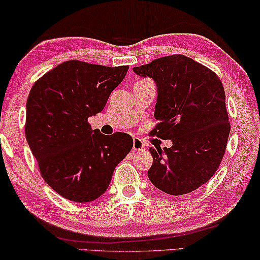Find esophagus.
<instances>
[{"mask_svg":"<svg viewBox=\"0 0 260 260\" xmlns=\"http://www.w3.org/2000/svg\"><path fill=\"white\" fill-rule=\"evenodd\" d=\"M133 150L134 151H143L145 150V144L140 138H134V145H133Z\"/></svg>","mask_w":260,"mask_h":260,"instance_id":"34e87169","label":"esophagus"}]
</instances>
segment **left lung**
<instances>
[{
	"label": "left lung",
	"instance_id": "left-lung-1",
	"mask_svg": "<svg viewBox=\"0 0 260 260\" xmlns=\"http://www.w3.org/2000/svg\"><path fill=\"white\" fill-rule=\"evenodd\" d=\"M140 77L154 80L158 96L151 135L172 139V147H150L147 176L164 192L182 196L214 175L231 133L222 83L208 68L184 55L156 58L135 67Z\"/></svg>",
	"mask_w": 260,
	"mask_h": 260
}]
</instances>
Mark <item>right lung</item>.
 Instances as JSON below:
<instances>
[{"label": "right lung", "mask_w": 260, "mask_h": 260, "mask_svg": "<svg viewBox=\"0 0 260 260\" xmlns=\"http://www.w3.org/2000/svg\"><path fill=\"white\" fill-rule=\"evenodd\" d=\"M127 66L63 62L37 80L26 102L25 136L44 180L71 202L88 203L107 190L114 169L133 148L130 135H102L87 118L105 108Z\"/></svg>", "instance_id": "obj_1"}]
</instances>
